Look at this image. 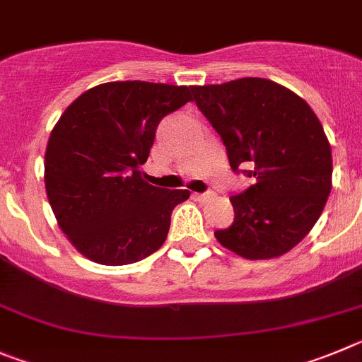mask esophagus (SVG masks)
I'll return each instance as SVG.
<instances>
[{"label":"esophagus","mask_w":362,"mask_h":362,"mask_svg":"<svg viewBox=\"0 0 362 362\" xmlns=\"http://www.w3.org/2000/svg\"><path fill=\"white\" fill-rule=\"evenodd\" d=\"M195 199H199V201H206V199L214 197V192H203V194H194Z\"/></svg>","instance_id":"1"}]
</instances>
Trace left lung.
Here are the masks:
<instances>
[{"label":"left lung","instance_id":"obj_1","mask_svg":"<svg viewBox=\"0 0 362 362\" xmlns=\"http://www.w3.org/2000/svg\"><path fill=\"white\" fill-rule=\"evenodd\" d=\"M192 93L221 136L231 170L255 179L231 195L233 224L215 237L247 260L287 253L313 230L332 188L323 125L303 98L265 78L194 86Z\"/></svg>","mask_w":362,"mask_h":362}]
</instances>
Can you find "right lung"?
Returning <instances> with one entry per match:
<instances>
[{"mask_svg":"<svg viewBox=\"0 0 362 362\" xmlns=\"http://www.w3.org/2000/svg\"><path fill=\"white\" fill-rule=\"evenodd\" d=\"M192 88L125 81L82 93L49 134L48 201L61 230L89 260L127 265L161 247L188 190L141 179L159 122L192 100Z\"/></svg>","mask_w":362,"mask_h":362,"instance_id":"right-lung-1","label":"right lung"}]
</instances>
